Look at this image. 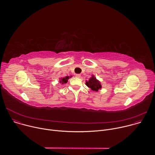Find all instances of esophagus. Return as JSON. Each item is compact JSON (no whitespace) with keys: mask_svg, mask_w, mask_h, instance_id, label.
Segmentation results:
<instances>
[{"mask_svg":"<svg viewBox=\"0 0 155 155\" xmlns=\"http://www.w3.org/2000/svg\"><path fill=\"white\" fill-rule=\"evenodd\" d=\"M75 77H77V78H80V77H81V75L80 74H76Z\"/></svg>","mask_w":155,"mask_h":155,"instance_id":"34e87169","label":"esophagus"}]
</instances>
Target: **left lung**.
Returning <instances> with one entry per match:
<instances>
[{
  "instance_id": "8db88e82",
  "label": "left lung",
  "mask_w": 155,
  "mask_h": 155,
  "mask_svg": "<svg viewBox=\"0 0 155 155\" xmlns=\"http://www.w3.org/2000/svg\"><path fill=\"white\" fill-rule=\"evenodd\" d=\"M86 86L90 87L93 91H98L99 89L102 88V85L101 82L96 79L94 75H92L91 77L88 81H86Z\"/></svg>"
}]
</instances>
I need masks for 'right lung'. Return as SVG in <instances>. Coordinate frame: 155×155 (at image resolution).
<instances>
[{
	"label": "right lung",
	"instance_id": "add662e5",
	"mask_svg": "<svg viewBox=\"0 0 155 155\" xmlns=\"http://www.w3.org/2000/svg\"><path fill=\"white\" fill-rule=\"evenodd\" d=\"M72 76H66L65 77H61L60 79H59V83H62V84H65L67 83L68 81V80L69 79V78H71Z\"/></svg>",
	"mask_w": 155,
	"mask_h": 155
}]
</instances>
